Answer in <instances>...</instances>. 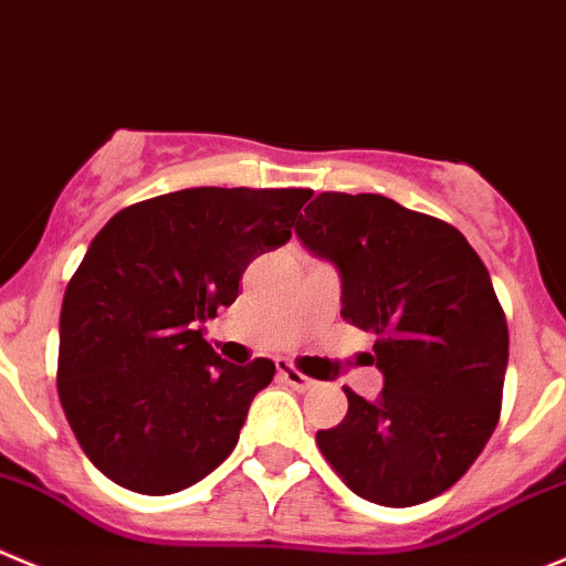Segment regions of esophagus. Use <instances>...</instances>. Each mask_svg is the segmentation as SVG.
<instances>
[{"label": "esophagus", "instance_id": "1", "mask_svg": "<svg viewBox=\"0 0 566 566\" xmlns=\"http://www.w3.org/2000/svg\"><path fill=\"white\" fill-rule=\"evenodd\" d=\"M276 368H279V377H282V382H287L290 388H295V390H310V388H313V385H315V379H310L307 374H301L298 368L293 366V363L279 360Z\"/></svg>", "mask_w": 566, "mask_h": 566}]
</instances>
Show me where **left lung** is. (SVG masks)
Returning a JSON list of instances; mask_svg holds the SVG:
<instances>
[{
    "instance_id": "left-lung-1",
    "label": "left lung",
    "mask_w": 566,
    "mask_h": 566,
    "mask_svg": "<svg viewBox=\"0 0 566 566\" xmlns=\"http://www.w3.org/2000/svg\"><path fill=\"white\" fill-rule=\"evenodd\" d=\"M295 234L343 279V318L374 332L377 402L352 388L348 413L315 441L357 497L427 503L478 461L500 421L509 324L483 259L443 220L385 195L321 192Z\"/></svg>"
}]
</instances>
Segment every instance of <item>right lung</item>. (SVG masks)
Here are the masks:
<instances>
[{"instance_id":"1","label":"right lung","mask_w":566,"mask_h":566,"mask_svg":"<svg viewBox=\"0 0 566 566\" xmlns=\"http://www.w3.org/2000/svg\"><path fill=\"white\" fill-rule=\"evenodd\" d=\"M313 189L195 187L116 211L69 279L57 396L88 461L136 494H176L240 441L276 374L231 366L200 324L231 307L248 262L290 240Z\"/></svg>"}]
</instances>
